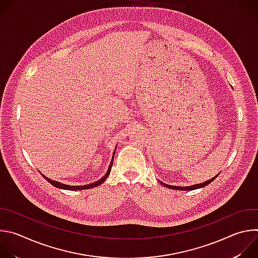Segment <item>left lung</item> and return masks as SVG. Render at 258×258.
Returning <instances> with one entry per match:
<instances>
[{
  "mask_svg": "<svg viewBox=\"0 0 258 258\" xmlns=\"http://www.w3.org/2000/svg\"><path fill=\"white\" fill-rule=\"evenodd\" d=\"M217 176V175H216ZM216 176H214L213 178H210L209 180H207V181H205V182H202V183H199V185H194V186H189V187H177V186H170V185H166V183H163L162 181H160V183L161 185H163L164 187H166V188H169V189H173V190H179V191H191V190H195V189H199V188H203V187H205V186H207V185H209V183L213 180V179H215V177Z\"/></svg>",
  "mask_w": 258,
  "mask_h": 258,
  "instance_id": "1",
  "label": "left lung"
}]
</instances>
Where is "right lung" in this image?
<instances>
[{
	"label": "right lung",
	"instance_id": "right-lung-1",
	"mask_svg": "<svg viewBox=\"0 0 258 258\" xmlns=\"http://www.w3.org/2000/svg\"><path fill=\"white\" fill-rule=\"evenodd\" d=\"M114 157V156H113ZM112 164H113V159H112V162L110 163V165H109V168H108V170H107V173L101 178V179H99V180H97V181H95V182H93V183H90V185H85V186H67V185H63V183H61V182H59V181H55V180H52V179H50V178H48L47 176H45L44 174H42L43 175V177H45L51 185H53L54 187H56V188H59V189H64V190H71V191H78V190H86V189H91V188H95V187H97V186H100L101 183L108 177V175H109V173H110V170H111V167H112Z\"/></svg>",
	"mask_w": 258,
	"mask_h": 258
}]
</instances>
